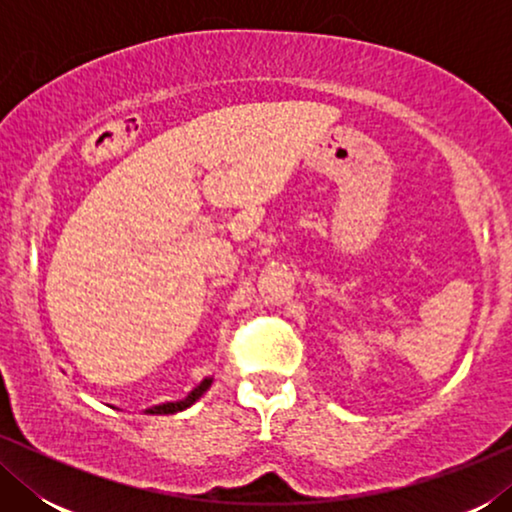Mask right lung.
I'll use <instances>...</instances> for the list:
<instances>
[{
  "label": "right lung",
  "mask_w": 512,
  "mask_h": 512,
  "mask_svg": "<svg viewBox=\"0 0 512 512\" xmlns=\"http://www.w3.org/2000/svg\"><path fill=\"white\" fill-rule=\"evenodd\" d=\"M212 387V377H205L198 387H195L191 394H188L184 401H174V403H163V405H153V408L146 410V415H174V412H181L186 408H191V405L198 401V398L205 394V391Z\"/></svg>",
  "instance_id": "1"
}]
</instances>
